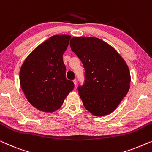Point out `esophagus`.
Wrapping results in <instances>:
<instances>
[{
  "instance_id": "34e87169",
  "label": "esophagus",
  "mask_w": 152,
  "mask_h": 152,
  "mask_svg": "<svg viewBox=\"0 0 152 152\" xmlns=\"http://www.w3.org/2000/svg\"><path fill=\"white\" fill-rule=\"evenodd\" d=\"M73 82H74V84H75V86H77V80H73Z\"/></svg>"
}]
</instances>
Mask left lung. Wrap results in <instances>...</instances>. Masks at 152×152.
<instances>
[{
	"label": "left lung",
	"mask_w": 152,
	"mask_h": 152,
	"mask_svg": "<svg viewBox=\"0 0 152 152\" xmlns=\"http://www.w3.org/2000/svg\"><path fill=\"white\" fill-rule=\"evenodd\" d=\"M70 45L85 69V83L78 87L84 107L95 116L111 113L129 90L127 64L115 49L96 37H75Z\"/></svg>",
	"instance_id": "left-lung-1"
}]
</instances>
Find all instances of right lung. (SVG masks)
Returning <instances> with one entry per match:
<instances>
[{
  "label": "right lung",
  "mask_w": 152,
  "mask_h": 152,
  "mask_svg": "<svg viewBox=\"0 0 152 152\" xmlns=\"http://www.w3.org/2000/svg\"><path fill=\"white\" fill-rule=\"evenodd\" d=\"M70 38L67 34L50 37L31 52L20 67V85L25 96L41 111L59 109L74 88V83L66 78L63 61Z\"/></svg>",
  "instance_id": "obj_1"
}]
</instances>
